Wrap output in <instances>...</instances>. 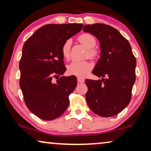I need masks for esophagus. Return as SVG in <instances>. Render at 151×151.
I'll return each instance as SVG.
<instances>
[{
	"label": "esophagus",
	"instance_id": "esophagus-1",
	"mask_svg": "<svg viewBox=\"0 0 151 151\" xmlns=\"http://www.w3.org/2000/svg\"><path fill=\"white\" fill-rule=\"evenodd\" d=\"M77 80H78V83H83V82H84V80L83 79V78H82L78 77Z\"/></svg>",
	"mask_w": 151,
	"mask_h": 151
}]
</instances>
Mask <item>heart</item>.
Segmentation results:
<instances>
[{"mask_svg": "<svg viewBox=\"0 0 151 151\" xmlns=\"http://www.w3.org/2000/svg\"><path fill=\"white\" fill-rule=\"evenodd\" d=\"M78 40L88 49V56L94 58L97 54L96 50L93 49L96 44V39L92 35L89 34H83L78 37ZM71 40H66L61 48V53L63 57L66 60L69 59L70 51H71ZM91 64L87 61H73L67 66V72L70 75L78 76V77H84L87 75L90 70L91 69Z\"/></svg>", "mask_w": 151, "mask_h": 151, "instance_id": "obj_1", "label": "heart"}]
</instances>
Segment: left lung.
Segmentation results:
<instances>
[{
  "instance_id": "obj_1",
  "label": "left lung",
  "mask_w": 151,
  "mask_h": 151,
  "mask_svg": "<svg viewBox=\"0 0 151 151\" xmlns=\"http://www.w3.org/2000/svg\"><path fill=\"white\" fill-rule=\"evenodd\" d=\"M83 31L96 36L100 45V58L92 73L102 78L85 80L88 106L99 116H114L131 101L135 82V58L129 41L113 27L96 23L84 25Z\"/></svg>"
}]
</instances>
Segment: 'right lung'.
Instances as JSON below:
<instances>
[{
	"label": "right lung",
	"mask_w": 151,
	"mask_h": 151,
	"mask_svg": "<svg viewBox=\"0 0 151 151\" xmlns=\"http://www.w3.org/2000/svg\"><path fill=\"white\" fill-rule=\"evenodd\" d=\"M82 27L81 23L46 24L24 42L19 64L20 87L29 110L39 118L53 120L69 106V96L77 85V78L71 76L58 79L67 69L61 48Z\"/></svg>",
	"instance_id": "right-lung-1"
}]
</instances>
